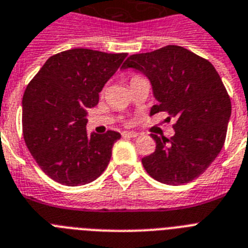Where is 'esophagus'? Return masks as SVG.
Here are the masks:
<instances>
[{
	"label": "esophagus",
	"mask_w": 248,
	"mask_h": 248,
	"mask_svg": "<svg viewBox=\"0 0 248 248\" xmlns=\"http://www.w3.org/2000/svg\"><path fill=\"white\" fill-rule=\"evenodd\" d=\"M122 136H124V138H127V139L138 138L139 134L138 132H135V131H124V132H122Z\"/></svg>",
	"instance_id": "1"
}]
</instances>
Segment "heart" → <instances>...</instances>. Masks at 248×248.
Instances as JSON below:
<instances>
[{
    "mask_svg": "<svg viewBox=\"0 0 248 248\" xmlns=\"http://www.w3.org/2000/svg\"><path fill=\"white\" fill-rule=\"evenodd\" d=\"M136 76H138V75H135V76H132V78H136Z\"/></svg>",
    "mask_w": 248,
    "mask_h": 248,
    "instance_id": "obj_1",
    "label": "heart"
}]
</instances>
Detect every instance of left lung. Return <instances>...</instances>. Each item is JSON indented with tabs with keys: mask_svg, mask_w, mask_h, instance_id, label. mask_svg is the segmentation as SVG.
<instances>
[{
	"mask_svg": "<svg viewBox=\"0 0 248 248\" xmlns=\"http://www.w3.org/2000/svg\"><path fill=\"white\" fill-rule=\"evenodd\" d=\"M124 68L148 76L158 104L150 114L174 118V136L158 138L155 152L141 159L150 177L166 185H183L208 170L222 150L232 112L222 78L205 58L180 46L131 54Z\"/></svg>",
	"mask_w": 248,
	"mask_h": 248,
	"instance_id": "1",
	"label": "left lung"
}]
</instances>
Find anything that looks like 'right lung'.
<instances>
[{
    "instance_id": "add662e5",
    "label": "right lung",
    "mask_w": 248,
    "mask_h": 248,
    "mask_svg": "<svg viewBox=\"0 0 248 248\" xmlns=\"http://www.w3.org/2000/svg\"><path fill=\"white\" fill-rule=\"evenodd\" d=\"M127 53L74 48L49 57L23 96V135L40 170L56 182L80 186L96 180L120 132L86 134L88 108Z\"/></svg>"
}]
</instances>
